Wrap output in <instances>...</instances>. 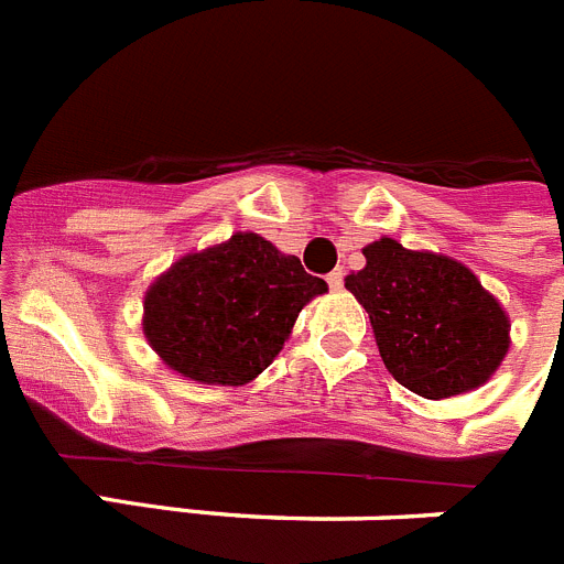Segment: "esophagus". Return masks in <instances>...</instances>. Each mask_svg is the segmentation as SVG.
<instances>
[{"instance_id": "34e87169", "label": "esophagus", "mask_w": 564, "mask_h": 564, "mask_svg": "<svg viewBox=\"0 0 564 564\" xmlns=\"http://www.w3.org/2000/svg\"><path fill=\"white\" fill-rule=\"evenodd\" d=\"M327 285H330V291H341V288H344L341 268H338V271H333V273H327Z\"/></svg>"}]
</instances>
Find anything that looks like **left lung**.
Listing matches in <instances>:
<instances>
[{
	"label": "left lung",
	"mask_w": 564,
	"mask_h": 564,
	"mask_svg": "<svg viewBox=\"0 0 564 564\" xmlns=\"http://www.w3.org/2000/svg\"><path fill=\"white\" fill-rule=\"evenodd\" d=\"M344 285L370 313L378 352L398 383L441 401L471 392L500 370L511 322L471 268L381 237Z\"/></svg>",
	"instance_id": "left-lung-1"
}]
</instances>
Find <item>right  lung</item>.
Segmentation results:
<instances>
[{
	"instance_id": "1",
	"label": "right lung",
	"mask_w": 564,
	"mask_h": 564,
	"mask_svg": "<svg viewBox=\"0 0 564 564\" xmlns=\"http://www.w3.org/2000/svg\"><path fill=\"white\" fill-rule=\"evenodd\" d=\"M327 282L271 239L237 231L183 253L143 293V336L169 370L212 387H242L279 356Z\"/></svg>"
}]
</instances>
